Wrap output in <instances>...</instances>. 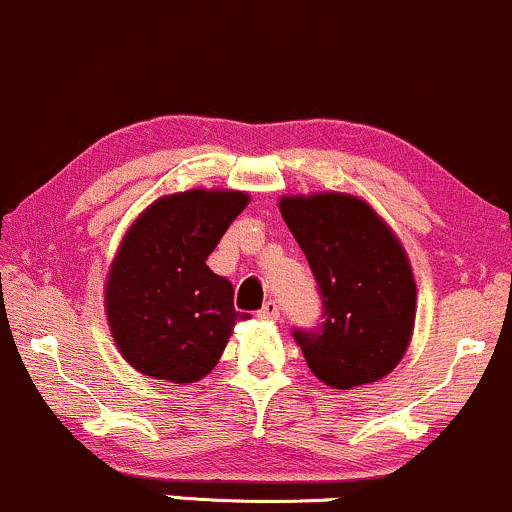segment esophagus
Wrapping results in <instances>:
<instances>
[{
	"mask_svg": "<svg viewBox=\"0 0 512 512\" xmlns=\"http://www.w3.org/2000/svg\"><path fill=\"white\" fill-rule=\"evenodd\" d=\"M258 317L266 319V321L278 319V317H280V307H278V304H275L273 300H268V302L261 307V312H258Z\"/></svg>",
	"mask_w": 512,
	"mask_h": 512,
	"instance_id": "obj_1",
	"label": "esophagus"
}]
</instances>
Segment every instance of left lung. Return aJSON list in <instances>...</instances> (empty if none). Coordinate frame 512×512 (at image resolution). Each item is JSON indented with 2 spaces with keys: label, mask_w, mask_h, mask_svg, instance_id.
<instances>
[{
  "label": "left lung",
  "mask_w": 512,
  "mask_h": 512,
  "mask_svg": "<svg viewBox=\"0 0 512 512\" xmlns=\"http://www.w3.org/2000/svg\"><path fill=\"white\" fill-rule=\"evenodd\" d=\"M278 208L324 304L317 329L292 331L309 370L333 389L387 377L404 358L416 321V280L401 241L348 193L285 195Z\"/></svg>",
  "instance_id": "8db88e82"
}]
</instances>
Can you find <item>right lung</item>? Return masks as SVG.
Returning a JSON list of instances; mask_svg holds the SVG:
<instances>
[{
  "instance_id": "1",
  "label": "right lung",
  "mask_w": 512,
  "mask_h": 512,
  "mask_svg": "<svg viewBox=\"0 0 512 512\" xmlns=\"http://www.w3.org/2000/svg\"><path fill=\"white\" fill-rule=\"evenodd\" d=\"M241 191L164 195L125 232L106 280L113 341L137 372L198 382L220 360L234 321V287L208 256L246 208Z\"/></svg>"
}]
</instances>
